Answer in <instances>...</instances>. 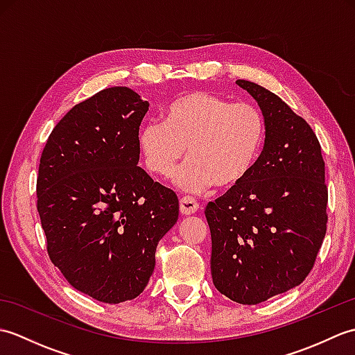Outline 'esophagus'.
<instances>
[{"label":"esophagus","instance_id":"esophagus-1","mask_svg":"<svg viewBox=\"0 0 355 355\" xmlns=\"http://www.w3.org/2000/svg\"><path fill=\"white\" fill-rule=\"evenodd\" d=\"M198 210V202L191 197H183L180 200V212L183 215H193Z\"/></svg>","mask_w":355,"mask_h":355}]
</instances>
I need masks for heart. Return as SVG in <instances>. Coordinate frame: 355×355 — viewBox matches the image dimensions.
I'll return each instance as SVG.
<instances>
[{
  "label": "heart",
  "instance_id": "b5f03b06",
  "mask_svg": "<svg viewBox=\"0 0 355 355\" xmlns=\"http://www.w3.org/2000/svg\"><path fill=\"white\" fill-rule=\"evenodd\" d=\"M266 137V117L256 105L192 92L166 105L163 122L140 128L139 148L148 171L163 178L187 153L173 182L201 193L215 183L224 189L243 183L259 162Z\"/></svg>",
  "mask_w": 355,
  "mask_h": 355
}]
</instances>
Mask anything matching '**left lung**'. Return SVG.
Here are the masks:
<instances>
[{
    "mask_svg": "<svg viewBox=\"0 0 355 355\" xmlns=\"http://www.w3.org/2000/svg\"><path fill=\"white\" fill-rule=\"evenodd\" d=\"M267 122L259 162L243 183L209 202L216 290L256 305L305 281L327 233L328 189L320 143L281 97L236 80Z\"/></svg>",
    "mask_w": 355,
    "mask_h": 355,
    "instance_id": "left-lung-1",
    "label": "left lung"
}]
</instances>
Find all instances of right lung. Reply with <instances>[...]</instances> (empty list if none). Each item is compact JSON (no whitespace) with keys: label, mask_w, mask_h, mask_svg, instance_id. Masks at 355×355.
<instances>
[{"label":"right lung","mask_w":355,"mask_h":355,"mask_svg":"<svg viewBox=\"0 0 355 355\" xmlns=\"http://www.w3.org/2000/svg\"><path fill=\"white\" fill-rule=\"evenodd\" d=\"M148 107L128 87L102 89L59 120L40 162L50 259L73 288L105 304L145 290L158 241L178 220L175 192L137 166Z\"/></svg>","instance_id":"right-lung-1"}]
</instances>
